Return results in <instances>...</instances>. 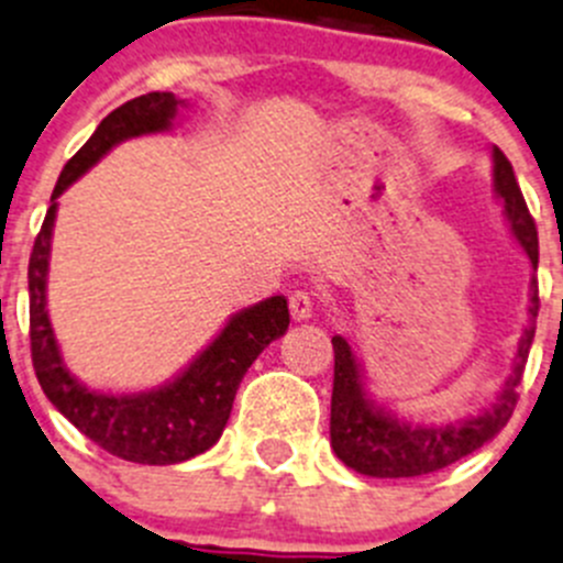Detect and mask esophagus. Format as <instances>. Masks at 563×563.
Listing matches in <instances>:
<instances>
[{
    "label": "esophagus",
    "mask_w": 563,
    "mask_h": 563,
    "mask_svg": "<svg viewBox=\"0 0 563 563\" xmlns=\"http://www.w3.org/2000/svg\"><path fill=\"white\" fill-rule=\"evenodd\" d=\"M288 311H291V319L302 322V319L313 317V297L308 291H294L288 297Z\"/></svg>",
    "instance_id": "esophagus-1"
}]
</instances>
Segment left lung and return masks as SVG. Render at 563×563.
Here are the masks:
<instances>
[{"mask_svg": "<svg viewBox=\"0 0 563 563\" xmlns=\"http://www.w3.org/2000/svg\"><path fill=\"white\" fill-rule=\"evenodd\" d=\"M495 191L503 197L514 235L522 244L530 266H539V233L514 177V166L495 146ZM539 317V283L530 280V324L519 339L517 364L497 402L477 417L455 424H411L394 419L366 397L361 366L344 335H333V400H330V444L350 470L369 477H419L439 472L481 450L511 419L519 400L525 364L533 344V322Z\"/></svg>", "mask_w": 563, "mask_h": 563, "instance_id": "left-lung-1", "label": "left lung"}]
</instances>
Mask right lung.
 <instances>
[{"label": "right lung", "mask_w": 563, "mask_h": 563, "mask_svg": "<svg viewBox=\"0 0 563 563\" xmlns=\"http://www.w3.org/2000/svg\"><path fill=\"white\" fill-rule=\"evenodd\" d=\"M183 99L169 91H152L115 108L102 119L91 139L63 166L52 205L30 255V353L35 377L52 406L82 435L110 455L133 464H180L205 453L219 441L241 377L288 328L286 297H269L235 313L228 328L169 386L144 394H99L68 375L46 313V269L49 239L55 224V199L113 144L133 135L166 130Z\"/></svg>", "instance_id": "right-lung-1"}]
</instances>
